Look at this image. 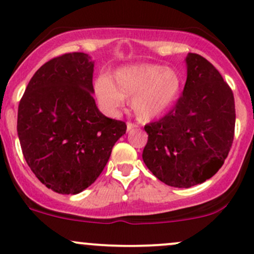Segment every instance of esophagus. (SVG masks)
<instances>
[{
    "instance_id": "esophagus-1",
    "label": "esophagus",
    "mask_w": 254,
    "mask_h": 254,
    "mask_svg": "<svg viewBox=\"0 0 254 254\" xmlns=\"http://www.w3.org/2000/svg\"><path fill=\"white\" fill-rule=\"evenodd\" d=\"M137 127H139V125L137 124H134V123H127V131H134V130H137Z\"/></svg>"
}]
</instances>
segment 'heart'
Returning a JSON list of instances; mask_svg holds the SVG:
<instances>
[{"label":"heart","mask_w":254,"mask_h":254,"mask_svg":"<svg viewBox=\"0 0 254 254\" xmlns=\"http://www.w3.org/2000/svg\"><path fill=\"white\" fill-rule=\"evenodd\" d=\"M182 88V78L173 68L157 64H139L123 67L114 78L101 77L96 93L101 106L117 114L125 98H131V109L142 122L160 117L175 104Z\"/></svg>","instance_id":"1"}]
</instances>
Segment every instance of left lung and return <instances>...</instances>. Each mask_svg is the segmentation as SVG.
I'll return each instance as SVG.
<instances>
[{"mask_svg": "<svg viewBox=\"0 0 254 254\" xmlns=\"http://www.w3.org/2000/svg\"><path fill=\"white\" fill-rule=\"evenodd\" d=\"M235 122L232 89L205 58L188 54L183 94L167 114L145 125L143 162L167 186L203 183L224 165L234 142Z\"/></svg>", "mask_w": 254, "mask_h": 254, "instance_id": "8db88e82", "label": "left lung"}]
</instances>
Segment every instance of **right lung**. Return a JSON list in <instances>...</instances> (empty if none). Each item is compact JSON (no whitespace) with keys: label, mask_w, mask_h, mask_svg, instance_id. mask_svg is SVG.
<instances>
[{"label":"right lung","mask_w":254,"mask_h":254,"mask_svg":"<svg viewBox=\"0 0 254 254\" xmlns=\"http://www.w3.org/2000/svg\"><path fill=\"white\" fill-rule=\"evenodd\" d=\"M93 66L83 53L51 59L34 73L18 106L23 156L35 177L56 193L88 188L127 131L125 122L97 108Z\"/></svg>","instance_id":"add662e5"}]
</instances>
